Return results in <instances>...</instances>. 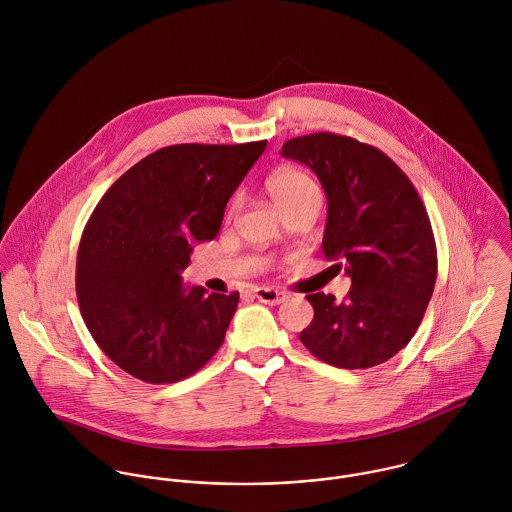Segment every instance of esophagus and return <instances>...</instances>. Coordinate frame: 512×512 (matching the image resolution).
<instances>
[{
	"instance_id": "1",
	"label": "esophagus",
	"mask_w": 512,
	"mask_h": 512,
	"mask_svg": "<svg viewBox=\"0 0 512 512\" xmlns=\"http://www.w3.org/2000/svg\"><path fill=\"white\" fill-rule=\"evenodd\" d=\"M254 297L262 303H268V305H278L282 301H286L288 293L280 292V290H272V288H258L254 290Z\"/></svg>"
}]
</instances>
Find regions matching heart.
<instances>
[{"instance_id": "heart-1", "label": "heart", "mask_w": 512, "mask_h": 512, "mask_svg": "<svg viewBox=\"0 0 512 512\" xmlns=\"http://www.w3.org/2000/svg\"><path fill=\"white\" fill-rule=\"evenodd\" d=\"M266 191L282 213L293 205H297L299 201L319 197V189L315 181L305 171L295 167H282L274 171L266 179Z\"/></svg>"}]
</instances>
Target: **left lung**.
Listing matches in <instances>:
<instances>
[{"label": "left lung", "mask_w": 512, "mask_h": 512, "mask_svg": "<svg viewBox=\"0 0 512 512\" xmlns=\"http://www.w3.org/2000/svg\"><path fill=\"white\" fill-rule=\"evenodd\" d=\"M282 155L307 165L327 195L323 254L353 286L345 301L307 295L313 321L299 341L337 368L386 363L418 331L438 254L430 217L406 173L380 149L329 132L293 138Z\"/></svg>", "instance_id": "obj_1"}]
</instances>
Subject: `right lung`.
<instances>
[{
    "mask_svg": "<svg viewBox=\"0 0 512 512\" xmlns=\"http://www.w3.org/2000/svg\"><path fill=\"white\" fill-rule=\"evenodd\" d=\"M266 144L161 147L96 205L76 254V297L96 345L128 374L179 382L219 351L238 292L185 288L181 272L193 244L217 236Z\"/></svg>",
    "mask_w": 512,
    "mask_h": 512,
    "instance_id": "1",
    "label": "right lung"
}]
</instances>
